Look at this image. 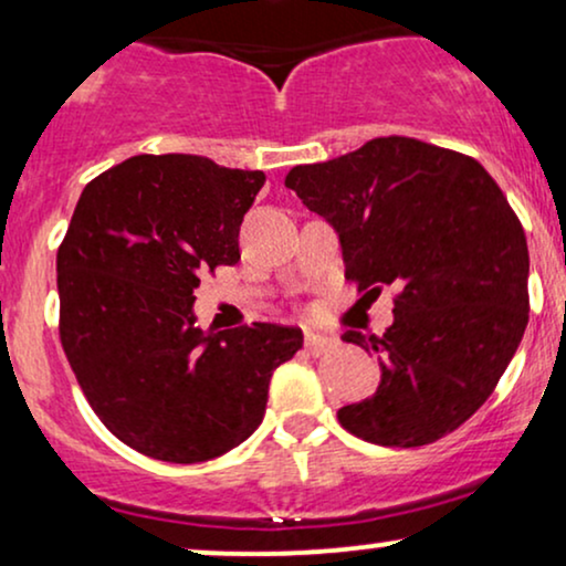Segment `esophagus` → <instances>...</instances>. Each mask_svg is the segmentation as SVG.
<instances>
[{
  "label": "esophagus",
  "mask_w": 566,
  "mask_h": 566,
  "mask_svg": "<svg viewBox=\"0 0 566 566\" xmlns=\"http://www.w3.org/2000/svg\"><path fill=\"white\" fill-rule=\"evenodd\" d=\"M303 346L308 354H322V350H327L333 346V337H324V335H316V333H305V340Z\"/></svg>",
  "instance_id": "esophagus-1"
}]
</instances>
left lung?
Listing matches in <instances>:
<instances>
[{
  "label": "left lung",
  "instance_id": "8db88e82",
  "mask_svg": "<svg viewBox=\"0 0 566 566\" xmlns=\"http://www.w3.org/2000/svg\"><path fill=\"white\" fill-rule=\"evenodd\" d=\"M337 231L359 292L399 287L382 337L343 335L380 361L369 399L337 409L354 437L431 444L476 412L530 319L527 237L492 175L465 154L388 135L284 178Z\"/></svg>",
  "mask_w": 566,
  "mask_h": 566
}]
</instances>
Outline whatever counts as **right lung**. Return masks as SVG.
I'll use <instances>...</instances> for the list:
<instances>
[{"mask_svg": "<svg viewBox=\"0 0 566 566\" xmlns=\"http://www.w3.org/2000/svg\"><path fill=\"white\" fill-rule=\"evenodd\" d=\"M265 184L193 154H140L84 186L57 250L61 343L90 407L127 447L205 463L261 426L297 327L201 329V276L233 265Z\"/></svg>", "mask_w": 566, "mask_h": 566, "instance_id": "right-lung-1", "label": "right lung"}]
</instances>
